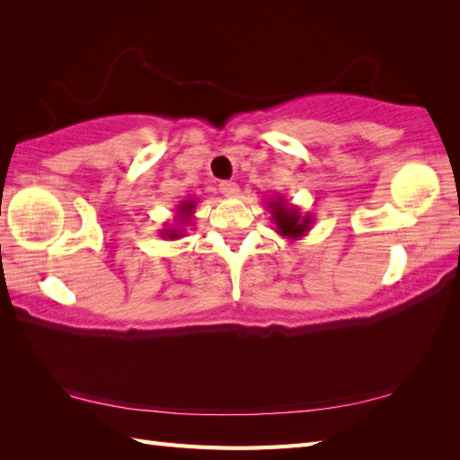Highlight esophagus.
Masks as SVG:
<instances>
[{
  "label": "esophagus",
  "mask_w": 460,
  "mask_h": 460,
  "mask_svg": "<svg viewBox=\"0 0 460 460\" xmlns=\"http://www.w3.org/2000/svg\"><path fill=\"white\" fill-rule=\"evenodd\" d=\"M219 191L225 195V198H237V195H239V185L235 181H221L219 183Z\"/></svg>",
  "instance_id": "34e87169"
}]
</instances>
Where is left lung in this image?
<instances>
[{
  "label": "left lung",
  "instance_id": "8db88e82",
  "mask_svg": "<svg viewBox=\"0 0 460 460\" xmlns=\"http://www.w3.org/2000/svg\"><path fill=\"white\" fill-rule=\"evenodd\" d=\"M267 208L270 211V219L277 225V233L282 237H287L290 241H296L300 237H305L310 231L312 223H314V217L310 213H302L296 205L288 203L282 195H277V198H269Z\"/></svg>",
  "mask_w": 460,
  "mask_h": 460
}]
</instances>
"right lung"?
I'll return each mask as SVG.
<instances>
[{"label":"right lung","instance_id":"add662e5","mask_svg":"<svg viewBox=\"0 0 460 460\" xmlns=\"http://www.w3.org/2000/svg\"><path fill=\"white\" fill-rule=\"evenodd\" d=\"M195 208H198V199H183V201H180L178 208H175V215H173L175 225H173V227H170V225H165L164 229H160V237L162 239H170V241H175V239L183 237V233H185L183 227H188V225L191 223Z\"/></svg>","mask_w":460,"mask_h":460}]
</instances>
